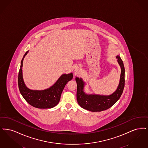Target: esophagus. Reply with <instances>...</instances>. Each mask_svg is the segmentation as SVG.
I'll list each match as a JSON object with an SVG mask.
<instances>
[{
  "label": "esophagus",
  "mask_w": 148,
  "mask_h": 148,
  "mask_svg": "<svg viewBox=\"0 0 148 148\" xmlns=\"http://www.w3.org/2000/svg\"><path fill=\"white\" fill-rule=\"evenodd\" d=\"M78 70H79V69H78V68H77V69H75V71H78Z\"/></svg>",
  "instance_id": "esophagus-1"
}]
</instances>
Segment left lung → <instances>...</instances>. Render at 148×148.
<instances>
[{
    "instance_id": "8db88e82",
    "label": "left lung",
    "mask_w": 148,
    "mask_h": 148,
    "mask_svg": "<svg viewBox=\"0 0 148 148\" xmlns=\"http://www.w3.org/2000/svg\"><path fill=\"white\" fill-rule=\"evenodd\" d=\"M121 68L119 83L116 90L110 95H104L95 94H87L84 92L85 83L82 78L75 77L77 84V98L78 104L87 110L97 112L110 108L119 99L124 88L125 69L123 62L119 56H116Z\"/></svg>"
}]
</instances>
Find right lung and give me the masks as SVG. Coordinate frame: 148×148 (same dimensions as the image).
<instances>
[{
	"mask_svg": "<svg viewBox=\"0 0 148 148\" xmlns=\"http://www.w3.org/2000/svg\"><path fill=\"white\" fill-rule=\"evenodd\" d=\"M28 52V50L25 53L21 61L18 75L19 91L23 97L30 105L39 109L52 108L59 103L65 85L73 77V73L62 74L54 84L46 89L42 90L30 89L24 82L22 71L23 60Z\"/></svg>",
	"mask_w": 148,
	"mask_h": 148,
	"instance_id": "1",
	"label": "right lung"
}]
</instances>
